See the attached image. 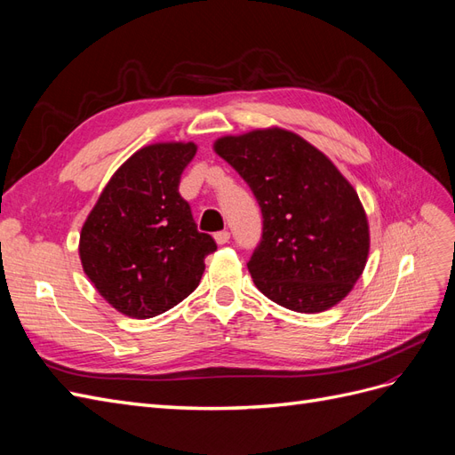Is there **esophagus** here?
<instances>
[{
	"mask_svg": "<svg viewBox=\"0 0 455 455\" xmlns=\"http://www.w3.org/2000/svg\"><path fill=\"white\" fill-rule=\"evenodd\" d=\"M214 241L218 244H226L229 241V231H218V233H214Z\"/></svg>",
	"mask_w": 455,
	"mask_h": 455,
	"instance_id": "obj_1",
	"label": "esophagus"
}]
</instances>
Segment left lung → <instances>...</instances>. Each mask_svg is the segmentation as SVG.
Instances as JSON below:
<instances>
[{
    "instance_id": "8db88e82",
    "label": "left lung",
    "mask_w": 455,
    "mask_h": 455,
    "mask_svg": "<svg viewBox=\"0 0 455 455\" xmlns=\"http://www.w3.org/2000/svg\"><path fill=\"white\" fill-rule=\"evenodd\" d=\"M212 148L251 186L264 216L246 264L258 291L298 313L338 306L370 252L366 211L351 182L319 148L281 127L220 136Z\"/></svg>"
}]
</instances>
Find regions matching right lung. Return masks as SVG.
<instances>
[{
  "label": "right lung",
  "instance_id": "add662e5",
  "mask_svg": "<svg viewBox=\"0 0 455 455\" xmlns=\"http://www.w3.org/2000/svg\"><path fill=\"white\" fill-rule=\"evenodd\" d=\"M194 142L140 148L104 186L79 233V259L109 306L151 319L196 291L216 243L178 194Z\"/></svg>",
  "mask_w": 455,
  "mask_h": 455
}]
</instances>
